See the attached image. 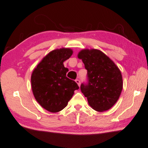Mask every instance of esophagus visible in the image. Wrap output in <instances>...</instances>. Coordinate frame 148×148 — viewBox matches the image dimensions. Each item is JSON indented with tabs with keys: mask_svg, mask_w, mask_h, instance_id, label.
<instances>
[{
	"mask_svg": "<svg viewBox=\"0 0 148 148\" xmlns=\"http://www.w3.org/2000/svg\"><path fill=\"white\" fill-rule=\"evenodd\" d=\"M75 81H76V83H77L78 85H79V86H80V85H81V81H80L79 79H77L75 80Z\"/></svg>",
	"mask_w": 148,
	"mask_h": 148,
	"instance_id": "obj_1",
	"label": "esophagus"
}]
</instances>
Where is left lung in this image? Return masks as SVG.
Wrapping results in <instances>:
<instances>
[{"label": "left lung", "mask_w": 148, "mask_h": 148, "mask_svg": "<svg viewBox=\"0 0 148 148\" xmlns=\"http://www.w3.org/2000/svg\"><path fill=\"white\" fill-rule=\"evenodd\" d=\"M78 57L87 69V81L81 83L82 93L89 105L98 112L110 109L123 89L122 75L114 63L98 49H83Z\"/></svg>", "instance_id": "1"}]
</instances>
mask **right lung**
I'll list each match as a JSON object with an SVG mask.
<instances>
[{
  "label": "right lung",
  "instance_id": "1",
  "mask_svg": "<svg viewBox=\"0 0 148 148\" xmlns=\"http://www.w3.org/2000/svg\"><path fill=\"white\" fill-rule=\"evenodd\" d=\"M72 53L68 48L51 51L32 74V88L36 100L51 112H58L65 108L74 92L79 88L75 81L67 77L68 69L63 65Z\"/></svg>",
  "mask_w": 148,
  "mask_h": 148
}]
</instances>
